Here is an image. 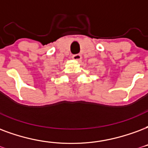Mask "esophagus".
<instances>
[{
	"label": "esophagus",
	"instance_id": "1",
	"mask_svg": "<svg viewBox=\"0 0 148 148\" xmlns=\"http://www.w3.org/2000/svg\"><path fill=\"white\" fill-rule=\"evenodd\" d=\"M72 58L75 60H77V61H81V60H82V56L81 54H74L72 56Z\"/></svg>",
	"mask_w": 148,
	"mask_h": 148
}]
</instances>
